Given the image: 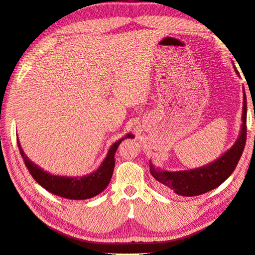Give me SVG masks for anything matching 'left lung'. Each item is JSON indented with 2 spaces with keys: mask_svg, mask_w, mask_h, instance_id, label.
<instances>
[{
  "mask_svg": "<svg viewBox=\"0 0 255 255\" xmlns=\"http://www.w3.org/2000/svg\"><path fill=\"white\" fill-rule=\"evenodd\" d=\"M234 69L238 74L234 66ZM246 95L244 92L242 128L235 144L213 162L203 167L181 171H167L155 168L149 161V171L165 193L177 194L179 196H197L212 191L220 186L235 170L244 151L246 142Z\"/></svg>",
  "mask_w": 255,
  "mask_h": 255,
  "instance_id": "1",
  "label": "left lung"
}]
</instances>
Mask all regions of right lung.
I'll return each instance as SVG.
<instances>
[{"label": "right lung", "instance_id": "1", "mask_svg": "<svg viewBox=\"0 0 255 255\" xmlns=\"http://www.w3.org/2000/svg\"><path fill=\"white\" fill-rule=\"evenodd\" d=\"M127 137L132 138L134 135L127 134L123 138L113 143L110 149H109L106 159L101 163L98 170L82 177L55 176L47 171H44L42 168H39L37 164H35L33 161L28 159V156L25 154L21 145L19 143V139L18 147L20 154H21L23 161H25L28 171L30 172L33 178L46 191L54 194V195L66 197V199L69 200H87L103 192L110 183L113 169H115L116 151L121 140L127 138Z\"/></svg>", "mask_w": 255, "mask_h": 255}]
</instances>
